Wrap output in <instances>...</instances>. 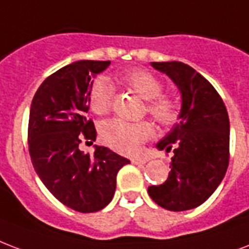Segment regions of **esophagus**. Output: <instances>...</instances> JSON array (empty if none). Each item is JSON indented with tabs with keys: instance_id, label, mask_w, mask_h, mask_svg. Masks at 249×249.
<instances>
[{
	"instance_id": "34e87169",
	"label": "esophagus",
	"mask_w": 249,
	"mask_h": 249,
	"mask_svg": "<svg viewBox=\"0 0 249 249\" xmlns=\"http://www.w3.org/2000/svg\"><path fill=\"white\" fill-rule=\"evenodd\" d=\"M132 162L134 164H145V163L149 162V158H133Z\"/></svg>"
}]
</instances>
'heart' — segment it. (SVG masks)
I'll return each mask as SVG.
<instances>
[{
	"instance_id": "1",
	"label": "heart",
	"mask_w": 249,
	"mask_h": 249,
	"mask_svg": "<svg viewBox=\"0 0 249 249\" xmlns=\"http://www.w3.org/2000/svg\"><path fill=\"white\" fill-rule=\"evenodd\" d=\"M119 83L134 91L146 100V109L158 124L163 126L175 124L179 119V107L174 99L163 96V85L154 74L143 69L126 71L119 77ZM113 87L106 78L95 79L89 91V106L95 115H107L112 108ZM154 133L151 123L146 120L128 123L124 120H108L100 126V136L109 147L124 154L136 153L142 142Z\"/></svg>"
}]
</instances>
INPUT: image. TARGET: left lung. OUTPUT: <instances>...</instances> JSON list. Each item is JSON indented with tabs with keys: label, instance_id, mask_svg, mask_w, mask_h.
<instances>
[{
	"label": "left lung",
	"instance_id": "8db88e82",
	"mask_svg": "<svg viewBox=\"0 0 249 249\" xmlns=\"http://www.w3.org/2000/svg\"><path fill=\"white\" fill-rule=\"evenodd\" d=\"M168 75L181 95L179 123L157 149H174L168 178L147 189L150 197L171 212L204 204L221 184L229 167L230 120L223 100L208 79L179 61L151 62Z\"/></svg>",
	"mask_w": 249,
	"mask_h": 249
}]
</instances>
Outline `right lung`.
I'll return each mask as SVG.
<instances>
[{"instance_id": "add662e5", "label": "right lung", "mask_w": 249, "mask_h": 249, "mask_svg": "<svg viewBox=\"0 0 249 249\" xmlns=\"http://www.w3.org/2000/svg\"><path fill=\"white\" fill-rule=\"evenodd\" d=\"M111 61L81 60L49 75L32 99L28 120V150L32 166L57 200L79 213L106 208L115 195L116 176L130 160L104 146L83 153V140L96 138L87 120L92 78Z\"/></svg>"}]
</instances>
